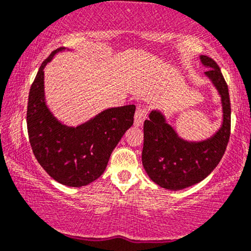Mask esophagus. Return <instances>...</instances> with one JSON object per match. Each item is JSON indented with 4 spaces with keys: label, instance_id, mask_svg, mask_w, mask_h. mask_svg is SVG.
I'll list each match as a JSON object with an SVG mask.
<instances>
[{
    "label": "esophagus",
    "instance_id": "34e87169",
    "mask_svg": "<svg viewBox=\"0 0 251 251\" xmlns=\"http://www.w3.org/2000/svg\"><path fill=\"white\" fill-rule=\"evenodd\" d=\"M147 117V109L145 106H139L135 112V126H141L143 123V121Z\"/></svg>",
    "mask_w": 251,
    "mask_h": 251
}]
</instances>
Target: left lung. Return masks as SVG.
<instances>
[{
  "label": "left lung",
  "instance_id": "8db88e82",
  "mask_svg": "<svg viewBox=\"0 0 251 251\" xmlns=\"http://www.w3.org/2000/svg\"><path fill=\"white\" fill-rule=\"evenodd\" d=\"M209 67L205 75L222 96L223 125L212 137L201 142L180 139L161 112L151 111L143 125L142 165L149 178L167 190L178 191L198 184L217 167L223 157L231 130V105L227 84L212 58L201 55Z\"/></svg>",
  "mask_w": 251,
  "mask_h": 251
}]
</instances>
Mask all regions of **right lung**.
Returning <instances> with one entry per match:
<instances>
[{"label": "right lung", "instance_id": "1", "mask_svg": "<svg viewBox=\"0 0 251 251\" xmlns=\"http://www.w3.org/2000/svg\"><path fill=\"white\" fill-rule=\"evenodd\" d=\"M63 47L41 64L28 96L27 129L34 156L50 176L70 187L89 185L105 171L121 137L133 126L135 105L106 109L77 128L61 125L45 103L44 67Z\"/></svg>", "mask_w": 251, "mask_h": 251}]
</instances>
